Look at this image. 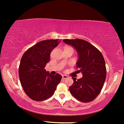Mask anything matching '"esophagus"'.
<instances>
[{
    "label": "esophagus",
    "mask_w": 124,
    "mask_h": 124,
    "mask_svg": "<svg viewBox=\"0 0 124 124\" xmlns=\"http://www.w3.org/2000/svg\"><path fill=\"white\" fill-rule=\"evenodd\" d=\"M68 78V76H66L65 75H62V79H65Z\"/></svg>",
    "instance_id": "esophagus-1"
}]
</instances>
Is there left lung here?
<instances>
[{
  "label": "left lung",
  "mask_w": 124,
  "mask_h": 124,
  "mask_svg": "<svg viewBox=\"0 0 124 124\" xmlns=\"http://www.w3.org/2000/svg\"><path fill=\"white\" fill-rule=\"evenodd\" d=\"M63 42L77 50L79 56L77 68L83 76L79 79L72 78L73 84L69 91L80 101H92L100 94L105 81L107 69L104 56L96 47L83 39H64Z\"/></svg>",
  "instance_id": "8db88e82"
}]
</instances>
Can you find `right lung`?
Wrapping results in <instances>:
<instances>
[{
	"label": "right lung",
	"mask_w": 124,
	"mask_h": 124,
	"mask_svg": "<svg viewBox=\"0 0 124 124\" xmlns=\"http://www.w3.org/2000/svg\"><path fill=\"white\" fill-rule=\"evenodd\" d=\"M60 42L58 39L42 40L28 49L22 57L19 68L20 84L32 100L42 101L49 98L61 82V75H52L45 69L51 52Z\"/></svg>",
	"instance_id": "1"
}]
</instances>
